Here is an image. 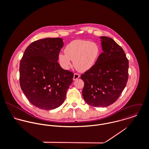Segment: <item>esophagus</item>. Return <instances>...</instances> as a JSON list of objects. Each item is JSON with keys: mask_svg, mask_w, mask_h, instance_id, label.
<instances>
[{"mask_svg": "<svg viewBox=\"0 0 149 149\" xmlns=\"http://www.w3.org/2000/svg\"><path fill=\"white\" fill-rule=\"evenodd\" d=\"M80 77V74L78 73H74V76H73V80H76L77 79H79Z\"/></svg>", "mask_w": 149, "mask_h": 149, "instance_id": "34e87169", "label": "esophagus"}]
</instances>
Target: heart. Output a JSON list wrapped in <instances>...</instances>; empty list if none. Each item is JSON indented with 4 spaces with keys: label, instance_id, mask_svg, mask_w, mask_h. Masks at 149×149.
<instances>
[{
    "label": "heart",
    "instance_id": "heart-1",
    "mask_svg": "<svg viewBox=\"0 0 149 149\" xmlns=\"http://www.w3.org/2000/svg\"><path fill=\"white\" fill-rule=\"evenodd\" d=\"M100 53V46L97 43L77 40L66 45L65 53L59 54L58 60L64 69L69 68L72 60L77 70L84 72L92 68L96 64Z\"/></svg>",
    "mask_w": 149,
    "mask_h": 149
}]
</instances>
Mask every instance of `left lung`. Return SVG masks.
Masks as SVG:
<instances>
[{
	"instance_id": "left-lung-1",
	"label": "left lung",
	"mask_w": 149,
	"mask_h": 149,
	"mask_svg": "<svg viewBox=\"0 0 149 149\" xmlns=\"http://www.w3.org/2000/svg\"><path fill=\"white\" fill-rule=\"evenodd\" d=\"M103 53L94 66L81 76L83 96L95 107H106L119 98L128 77V60L123 49L113 39L100 37Z\"/></svg>"
}]
</instances>
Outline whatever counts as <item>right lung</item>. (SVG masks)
<instances>
[{
    "mask_svg": "<svg viewBox=\"0 0 149 149\" xmlns=\"http://www.w3.org/2000/svg\"><path fill=\"white\" fill-rule=\"evenodd\" d=\"M64 46L61 38H47L31 43L20 61L22 90L34 106L53 109L64 102L73 73L64 70L57 62Z\"/></svg>",
    "mask_w": 149,
    "mask_h": 149,
    "instance_id": "obj_1",
    "label": "right lung"
}]
</instances>
